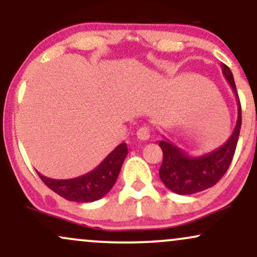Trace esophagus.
I'll list each match as a JSON object with an SVG mask.
<instances>
[{"instance_id": "esophagus-1", "label": "esophagus", "mask_w": 257, "mask_h": 257, "mask_svg": "<svg viewBox=\"0 0 257 257\" xmlns=\"http://www.w3.org/2000/svg\"><path fill=\"white\" fill-rule=\"evenodd\" d=\"M137 137L139 140H149L150 139V128L149 126L144 125L141 128L138 129L137 132Z\"/></svg>"}]
</instances>
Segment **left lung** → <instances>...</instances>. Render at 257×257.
<instances>
[{
    "mask_svg": "<svg viewBox=\"0 0 257 257\" xmlns=\"http://www.w3.org/2000/svg\"><path fill=\"white\" fill-rule=\"evenodd\" d=\"M221 69L238 105L237 123L228 140L214 151L199 157H192L166 138L158 144L163 151L159 178L170 191L178 194H193L213 187L225 175L234 156L241 126V107L231 70L225 64H221Z\"/></svg>",
    "mask_w": 257,
    "mask_h": 257,
    "instance_id": "obj_1",
    "label": "left lung"
}]
</instances>
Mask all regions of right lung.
<instances>
[{
    "instance_id": "add662e5",
    "label": "right lung",
    "mask_w": 257,
    "mask_h": 257,
    "mask_svg": "<svg viewBox=\"0 0 257 257\" xmlns=\"http://www.w3.org/2000/svg\"><path fill=\"white\" fill-rule=\"evenodd\" d=\"M128 155V147L122 143L91 172L75 179L55 180L43 176L41 180L63 198L78 203H89L105 196L113 187L123 162Z\"/></svg>"
}]
</instances>
